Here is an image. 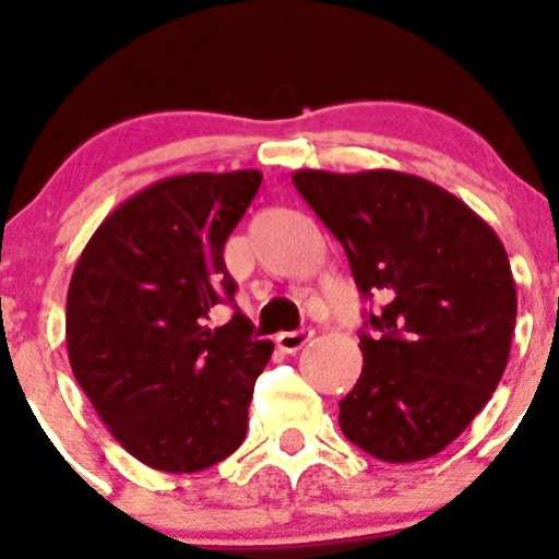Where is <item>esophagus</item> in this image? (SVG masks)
<instances>
[{
  "label": "esophagus",
  "mask_w": 559,
  "mask_h": 559,
  "mask_svg": "<svg viewBox=\"0 0 559 559\" xmlns=\"http://www.w3.org/2000/svg\"><path fill=\"white\" fill-rule=\"evenodd\" d=\"M310 338H312L310 329L284 331V333H278V336H275V344H278L281 352H288V355H292V352H299L301 346L310 342Z\"/></svg>",
  "instance_id": "esophagus-1"
}]
</instances>
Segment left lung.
<instances>
[{"label":"left lung","mask_w":559,"mask_h":559,"mask_svg":"<svg viewBox=\"0 0 559 559\" xmlns=\"http://www.w3.org/2000/svg\"><path fill=\"white\" fill-rule=\"evenodd\" d=\"M294 186L336 236L362 297V373L338 402L352 444L418 463L452 444L491 400L510 360L518 292L484 217L400 170H297Z\"/></svg>","instance_id":"left-lung-1"}]
</instances>
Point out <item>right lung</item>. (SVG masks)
Listing matches in <instances>:
<instances>
[{
    "label": "right lung",
    "mask_w": 559,
    "mask_h": 559,
    "mask_svg": "<svg viewBox=\"0 0 559 559\" xmlns=\"http://www.w3.org/2000/svg\"><path fill=\"white\" fill-rule=\"evenodd\" d=\"M260 170L186 173L126 199L83 247L68 286L75 381L120 447L163 473H197L247 436L254 381L273 355L236 312L223 262Z\"/></svg>",
    "instance_id": "add662e5"
}]
</instances>
